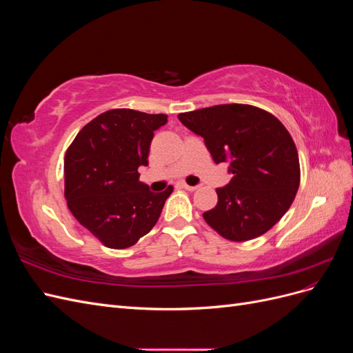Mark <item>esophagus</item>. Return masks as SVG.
Segmentation results:
<instances>
[{"label":"esophagus","mask_w":353,"mask_h":353,"mask_svg":"<svg viewBox=\"0 0 353 353\" xmlns=\"http://www.w3.org/2000/svg\"><path fill=\"white\" fill-rule=\"evenodd\" d=\"M181 187L185 188V190H188V191H196L200 185H188V184H185V183H181Z\"/></svg>","instance_id":"esophagus-1"}]
</instances>
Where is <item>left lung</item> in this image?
Masks as SVG:
<instances>
[{"instance_id": "left-lung-1", "label": "left lung", "mask_w": 353, "mask_h": 353, "mask_svg": "<svg viewBox=\"0 0 353 353\" xmlns=\"http://www.w3.org/2000/svg\"><path fill=\"white\" fill-rule=\"evenodd\" d=\"M178 119L205 140L213 162H227L232 179L216 188L218 205L203 213L223 239L262 236L292 206L301 166L292 135L271 113L249 104H218L179 113Z\"/></svg>"}]
</instances>
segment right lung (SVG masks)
<instances>
[{
	"mask_svg": "<svg viewBox=\"0 0 353 353\" xmlns=\"http://www.w3.org/2000/svg\"><path fill=\"white\" fill-rule=\"evenodd\" d=\"M166 114L104 112L85 125L65 157V197L72 215L105 248L126 249L156 225L169 185L153 193L140 181L154 131Z\"/></svg>",
	"mask_w": 353,
	"mask_h": 353,
	"instance_id": "obj_1",
	"label": "right lung"
}]
</instances>
